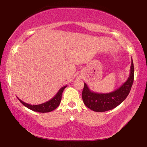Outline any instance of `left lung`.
I'll use <instances>...</instances> for the list:
<instances>
[{
	"mask_svg": "<svg viewBox=\"0 0 147 147\" xmlns=\"http://www.w3.org/2000/svg\"><path fill=\"white\" fill-rule=\"evenodd\" d=\"M134 67L132 58L130 66V75L125 82L120 88L111 93H98L92 91L84 83L82 91V99L84 103L91 110L96 112H104L111 110L123 102L127 97L134 82Z\"/></svg>",
	"mask_w": 147,
	"mask_h": 147,
	"instance_id": "1",
	"label": "left lung"
}]
</instances>
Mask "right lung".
I'll list each match as a JSON object with an SVG mask.
<instances>
[{
    "label": "right lung",
    "instance_id": "1",
    "mask_svg": "<svg viewBox=\"0 0 147 147\" xmlns=\"http://www.w3.org/2000/svg\"><path fill=\"white\" fill-rule=\"evenodd\" d=\"M67 86H65L59 89V90L58 91L56 95L54 96L53 98H51L50 100L46 102L42 103L41 104H38V105H32V104H27L26 102H24L22 101L21 99H19L18 97H17V98L19 99V100L21 102L24 106L30 109H31L32 111L39 113L50 112V111L54 110V109L59 105L61 100L62 93H63L64 89Z\"/></svg>",
    "mask_w": 147,
    "mask_h": 147
}]
</instances>
